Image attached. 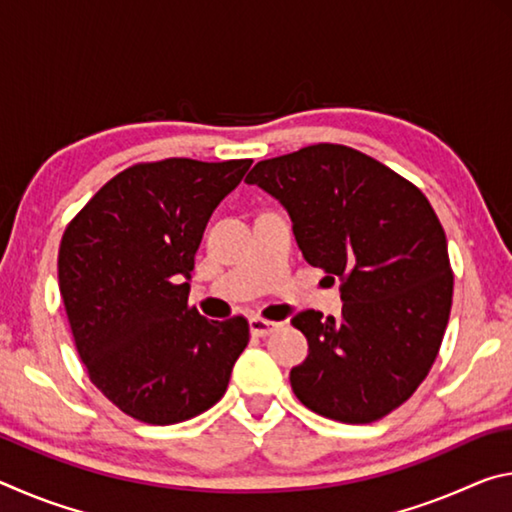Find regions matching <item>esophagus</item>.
<instances>
[{
    "label": "esophagus",
    "mask_w": 512,
    "mask_h": 512,
    "mask_svg": "<svg viewBox=\"0 0 512 512\" xmlns=\"http://www.w3.org/2000/svg\"><path fill=\"white\" fill-rule=\"evenodd\" d=\"M248 327H250V334H253V336H268V334L277 332V329L282 327V323H273V320H264V318L255 316V318L248 320Z\"/></svg>",
    "instance_id": "esophagus-1"
}]
</instances>
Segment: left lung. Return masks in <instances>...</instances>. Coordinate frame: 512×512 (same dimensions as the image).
Wrapping results in <instances>:
<instances>
[{"mask_svg":"<svg viewBox=\"0 0 512 512\" xmlns=\"http://www.w3.org/2000/svg\"><path fill=\"white\" fill-rule=\"evenodd\" d=\"M293 223L302 257L341 277V318L307 309L291 325L307 359L291 370L318 415L368 424L415 393L443 343L454 275L436 212L393 169L341 144L257 162L246 178Z\"/></svg>","mask_w":512,"mask_h":512,"instance_id":"obj_1","label":"left lung"}]
</instances>
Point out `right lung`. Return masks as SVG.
<instances>
[{
    "instance_id": "1",
    "label": "right lung",
    "mask_w": 512,
    "mask_h": 512,
    "mask_svg": "<svg viewBox=\"0 0 512 512\" xmlns=\"http://www.w3.org/2000/svg\"><path fill=\"white\" fill-rule=\"evenodd\" d=\"M253 160L169 158L103 185L67 225L58 284L92 384L131 418L176 424L221 400L248 320L187 307L205 225Z\"/></svg>"
}]
</instances>
